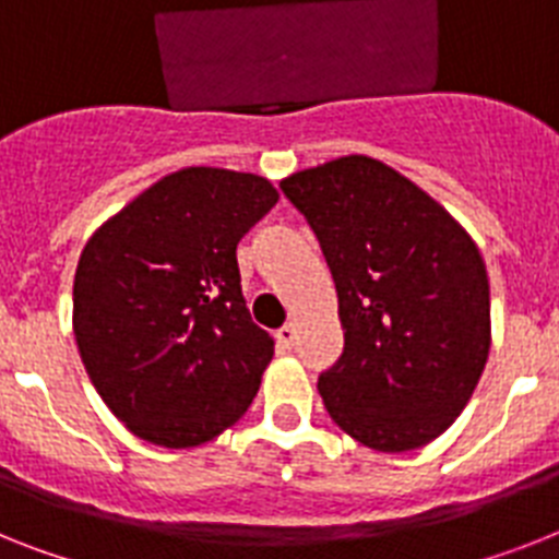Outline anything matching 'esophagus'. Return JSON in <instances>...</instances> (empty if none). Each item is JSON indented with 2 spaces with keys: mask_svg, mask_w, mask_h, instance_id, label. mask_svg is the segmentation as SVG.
Instances as JSON below:
<instances>
[{
  "mask_svg": "<svg viewBox=\"0 0 559 559\" xmlns=\"http://www.w3.org/2000/svg\"><path fill=\"white\" fill-rule=\"evenodd\" d=\"M275 341H278V346H284V349H289V346L298 341V326L295 323H284L278 332H275Z\"/></svg>",
  "mask_w": 559,
  "mask_h": 559,
  "instance_id": "obj_1",
  "label": "esophagus"
}]
</instances>
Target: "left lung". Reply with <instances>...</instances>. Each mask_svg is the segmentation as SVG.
<instances>
[{"instance_id": "8db88e82", "label": "left lung", "mask_w": 559, "mask_h": 559, "mask_svg": "<svg viewBox=\"0 0 559 559\" xmlns=\"http://www.w3.org/2000/svg\"><path fill=\"white\" fill-rule=\"evenodd\" d=\"M281 190L323 247L346 330L318 378L341 429L374 452H412L466 409L491 346L486 264L429 192L372 156L298 170Z\"/></svg>"}]
</instances>
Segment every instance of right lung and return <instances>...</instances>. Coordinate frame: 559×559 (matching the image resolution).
Instances as JSON below:
<instances>
[{"instance_id":"1","label":"right lung","mask_w":559,"mask_h":559,"mask_svg":"<svg viewBox=\"0 0 559 559\" xmlns=\"http://www.w3.org/2000/svg\"><path fill=\"white\" fill-rule=\"evenodd\" d=\"M275 201L255 173L181 167L84 243L73 335L98 397L135 438L201 447L255 397L275 341L252 323L236 247Z\"/></svg>"}]
</instances>
